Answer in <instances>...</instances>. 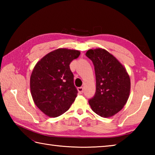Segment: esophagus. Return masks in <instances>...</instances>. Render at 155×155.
<instances>
[{
    "label": "esophagus",
    "mask_w": 155,
    "mask_h": 155,
    "mask_svg": "<svg viewBox=\"0 0 155 155\" xmlns=\"http://www.w3.org/2000/svg\"><path fill=\"white\" fill-rule=\"evenodd\" d=\"M77 90H78V91L79 94H82L83 92V87H78Z\"/></svg>",
    "instance_id": "obj_1"
}]
</instances>
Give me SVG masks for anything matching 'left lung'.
<instances>
[{"mask_svg": "<svg viewBox=\"0 0 155 155\" xmlns=\"http://www.w3.org/2000/svg\"><path fill=\"white\" fill-rule=\"evenodd\" d=\"M85 55L95 70L96 90L89 104L93 111L103 117H111L121 110L129 97L130 81L124 67L109 52L90 49Z\"/></svg>", "mask_w": 155, "mask_h": 155, "instance_id": "obj_1", "label": "left lung"}]
</instances>
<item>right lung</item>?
I'll use <instances>...</instances> for the list:
<instances>
[{"label": "right lung", "mask_w": 155, "mask_h": 155, "mask_svg": "<svg viewBox=\"0 0 155 155\" xmlns=\"http://www.w3.org/2000/svg\"><path fill=\"white\" fill-rule=\"evenodd\" d=\"M80 55L76 50L59 48L37 63L30 79L31 96L44 114L56 117L67 111L78 91L70 64Z\"/></svg>", "instance_id": "right-lung-1"}]
</instances>
